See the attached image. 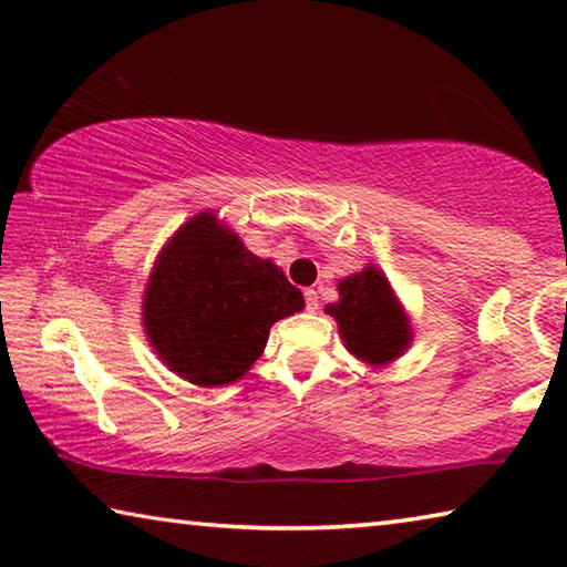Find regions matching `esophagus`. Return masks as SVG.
<instances>
[{"mask_svg":"<svg viewBox=\"0 0 567 567\" xmlns=\"http://www.w3.org/2000/svg\"><path fill=\"white\" fill-rule=\"evenodd\" d=\"M318 305H320V297H318V290H312V287H307L305 290V307L310 312H315L318 310Z\"/></svg>","mask_w":567,"mask_h":567,"instance_id":"34e87169","label":"esophagus"}]
</instances>
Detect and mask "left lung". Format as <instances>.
<instances>
[{
	"mask_svg": "<svg viewBox=\"0 0 567 567\" xmlns=\"http://www.w3.org/2000/svg\"><path fill=\"white\" fill-rule=\"evenodd\" d=\"M340 302L328 305L348 350L370 364H385L410 344V324L385 275L368 267L338 285Z\"/></svg>",
	"mask_w": 567,
	"mask_h": 567,
	"instance_id": "8db88e82",
	"label": "left lung"
}]
</instances>
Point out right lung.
I'll return each instance as SVG.
<instances>
[{
  "instance_id": "obj_1",
  "label": "right lung",
  "mask_w": 567,
  "mask_h": 567,
  "mask_svg": "<svg viewBox=\"0 0 567 567\" xmlns=\"http://www.w3.org/2000/svg\"><path fill=\"white\" fill-rule=\"evenodd\" d=\"M142 307L147 338L169 370L215 388L243 378L272 324L305 300L282 270L203 213L162 249Z\"/></svg>"
}]
</instances>
